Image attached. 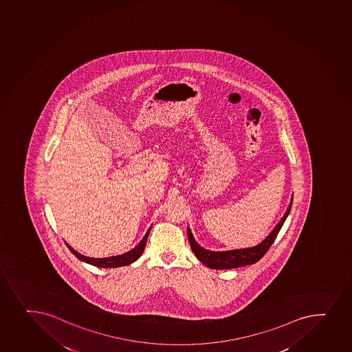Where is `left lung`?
I'll return each mask as SVG.
<instances>
[{"label": "left lung", "instance_id": "left-lung-1", "mask_svg": "<svg viewBox=\"0 0 352 352\" xmlns=\"http://www.w3.org/2000/svg\"><path fill=\"white\" fill-rule=\"evenodd\" d=\"M291 208H292V201L289 203L287 211L285 212V214L280 219V221L278 222L277 226L274 227L272 232L261 243L254 245V247H249V248L234 249V250H227V252H212V250L200 247L195 240L191 230L188 228V237H189L193 254L206 267L215 269V270L235 269V267H245L249 264H255L262 258L263 256L265 255V252L274 243L279 230L284 225V222L291 211Z\"/></svg>", "mask_w": 352, "mask_h": 352}]
</instances>
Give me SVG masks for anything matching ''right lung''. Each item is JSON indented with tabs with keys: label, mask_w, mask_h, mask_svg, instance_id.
I'll use <instances>...</instances> for the list:
<instances>
[{
	"label": "right lung",
	"mask_w": 352,
	"mask_h": 352,
	"mask_svg": "<svg viewBox=\"0 0 352 352\" xmlns=\"http://www.w3.org/2000/svg\"><path fill=\"white\" fill-rule=\"evenodd\" d=\"M151 232V228L147 230V233L144 235V239L138 243V245H135L132 250L130 252H124L122 255L117 256H110V257H104V258H93V257H87V256L81 255V254H78L76 250L72 248L71 245L66 243L68 249L71 250L73 254H74L76 257H78L80 261L82 262L88 263V264H91L94 267H125V265H129L131 263L135 262L141 255H142V252H144V247H146V243H147V239H148V234Z\"/></svg>",
	"instance_id": "obj_1"
}]
</instances>
